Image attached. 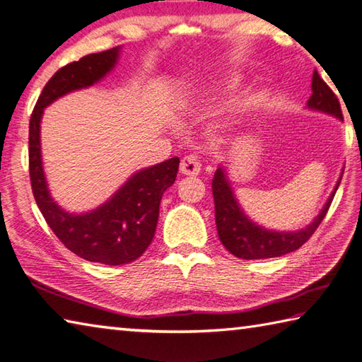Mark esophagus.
<instances>
[{
    "label": "esophagus",
    "instance_id": "1",
    "mask_svg": "<svg viewBox=\"0 0 362 362\" xmlns=\"http://www.w3.org/2000/svg\"><path fill=\"white\" fill-rule=\"evenodd\" d=\"M180 173L183 175H197L201 173V161L196 156H187L180 161Z\"/></svg>",
    "mask_w": 362,
    "mask_h": 362
}]
</instances>
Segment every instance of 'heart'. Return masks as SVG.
I'll use <instances>...</instances> for the list:
<instances>
[{"mask_svg":"<svg viewBox=\"0 0 362 362\" xmlns=\"http://www.w3.org/2000/svg\"><path fill=\"white\" fill-rule=\"evenodd\" d=\"M194 96H188V109H191V99H193Z\"/></svg>","mask_w":362,"mask_h":362,"instance_id":"1","label":"heart"}]
</instances>
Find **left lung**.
I'll use <instances>...</instances> for the list:
<instances>
[{
	"label": "left lung",
	"instance_id": "1",
	"mask_svg": "<svg viewBox=\"0 0 362 362\" xmlns=\"http://www.w3.org/2000/svg\"><path fill=\"white\" fill-rule=\"evenodd\" d=\"M313 95L308 99V107L314 110H320L333 115V117L342 119V110L339 99L333 93V90L327 86V82L320 78L317 71L313 74ZM342 179V177H341ZM337 182L334 191L329 196L325 206L322 209L319 216L311 224L298 230V232H272L266 230L245 216L240 209L233 191L226 177L224 169L219 168L214 173L211 189L214 197V214H216V227L221 243L232 255L243 259H261V258H274L286 255L294 252L310 240L313 233L316 232L320 222L327 216L329 205L333 202L336 189L341 183Z\"/></svg>",
	"mask_w": 362,
	"mask_h": 362
}]
</instances>
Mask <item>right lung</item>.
I'll return each mask as SVG.
<instances>
[{
  "label": "right lung",
  "mask_w": 362,
  "mask_h": 362,
  "mask_svg": "<svg viewBox=\"0 0 362 362\" xmlns=\"http://www.w3.org/2000/svg\"><path fill=\"white\" fill-rule=\"evenodd\" d=\"M118 48L88 54L60 68L43 87L29 121V177L35 202L46 224L76 255L110 266L132 263L149 247L156 235L160 201L175 182L179 157L134 174L109 202L91 213L71 214L52 201L46 187L40 153L43 109L73 90L103 79L117 64Z\"/></svg>",
  "instance_id": "right-lung-1"
}]
</instances>
